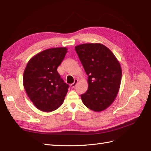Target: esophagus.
<instances>
[{
  "instance_id": "1",
  "label": "esophagus",
  "mask_w": 151,
  "mask_h": 151,
  "mask_svg": "<svg viewBox=\"0 0 151 151\" xmlns=\"http://www.w3.org/2000/svg\"><path fill=\"white\" fill-rule=\"evenodd\" d=\"M77 82H78V80H75V81H74V82L73 83V84H70V87H71L72 88H75V86L76 85V84H77Z\"/></svg>"
}]
</instances>
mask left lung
<instances>
[{
	"mask_svg": "<svg viewBox=\"0 0 151 151\" xmlns=\"http://www.w3.org/2000/svg\"><path fill=\"white\" fill-rule=\"evenodd\" d=\"M88 76V89L81 95L83 103L95 111L110 106L120 88L122 70L113 52L101 43H86L75 47Z\"/></svg>",
	"mask_w": 151,
	"mask_h": 151,
	"instance_id": "obj_1",
	"label": "left lung"
}]
</instances>
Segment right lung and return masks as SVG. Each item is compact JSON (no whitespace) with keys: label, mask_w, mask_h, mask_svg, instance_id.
<instances>
[{"label":"right lung","mask_w":151,"mask_h":151,"mask_svg":"<svg viewBox=\"0 0 151 151\" xmlns=\"http://www.w3.org/2000/svg\"><path fill=\"white\" fill-rule=\"evenodd\" d=\"M67 52L65 47L52 48L38 53L29 60L23 74L25 91L37 108L52 111L62 104L69 85L57 68Z\"/></svg>","instance_id":"add662e5"}]
</instances>
